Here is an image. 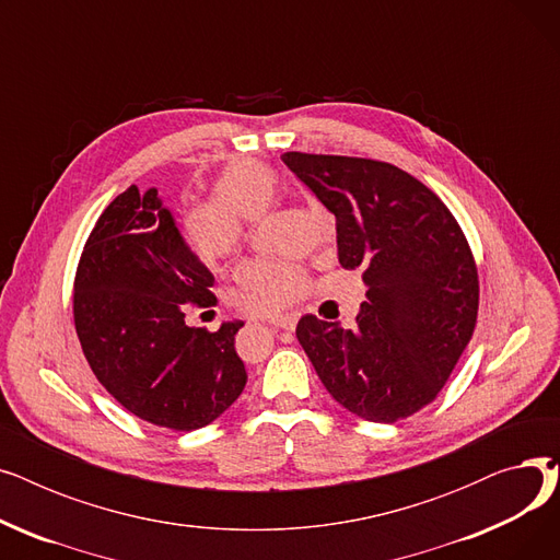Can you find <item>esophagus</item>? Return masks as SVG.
Returning a JSON list of instances; mask_svg holds the SVG:
<instances>
[{
    "mask_svg": "<svg viewBox=\"0 0 560 560\" xmlns=\"http://www.w3.org/2000/svg\"><path fill=\"white\" fill-rule=\"evenodd\" d=\"M268 325L277 327V329H285V331H295L298 327V317L295 315H277V317H270Z\"/></svg>",
    "mask_w": 560,
    "mask_h": 560,
    "instance_id": "34e87169",
    "label": "esophagus"
}]
</instances>
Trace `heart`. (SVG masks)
<instances>
[{"mask_svg":"<svg viewBox=\"0 0 560 560\" xmlns=\"http://www.w3.org/2000/svg\"><path fill=\"white\" fill-rule=\"evenodd\" d=\"M281 195L279 174L260 161L241 159L226 163L211 179V195H190L182 201L176 226L186 249L201 262H218L241 245L245 220L262 215ZM322 238L334 243L336 218L325 203H311ZM233 277L260 313H281L308 298L311 281L292 262L245 258L233 268Z\"/></svg>","mask_w":560,"mask_h":560,"instance_id":"obj_1","label":"heart"}]
</instances>
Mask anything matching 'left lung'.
Segmentation results:
<instances>
[{
  "instance_id": "left-lung-1",
  "label": "left lung",
  "mask_w": 560,
  "mask_h": 560,
  "mask_svg": "<svg viewBox=\"0 0 560 560\" xmlns=\"http://www.w3.org/2000/svg\"><path fill=\"white\" fill-rule=\"evenodd\" d=\"M213 275L186 249L159 190L117 195L83 245L74 277V327L100 384L140 420L201 429L241 397L235 354L243 322L188 327L184 306H215Z\"/></svg>"
}]
</instances>
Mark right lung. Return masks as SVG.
Segmentation results:
<instances>
[{"mask_svg":"<svg viewBox=\"0 0 560 560\" xmlns=\"http://www.w3.org/2000/svg\"><path fill=\"white\" fill-rule=\"evenodd\" d=\"M283 163L336 215L338 260L363 272L357 329L304 315L298 340L329 395L370 422L429 406L472 340L479 272L433 190L372 159L285 152Z\"/></svg>","mask_w":560,"mask_h":560,"instance_id":"right-lung-1","label":"right lung"}]
</instances>
